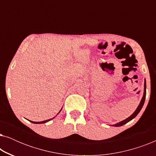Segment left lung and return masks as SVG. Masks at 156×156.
<instances>
[{
    "instance_id": "1",
    "label": "left lung",
    "mask_w": 156,
    "mask_h": 156,
    "mask_svg": "<svg viewBox=\"0 0 156 156\" xmlns=\"http://www.w3.org/2000/svg\"><path fill=\"white\" fill-rule=\"evenodd\" d=\"M146 80H145V82H144V96H143V97H142V99H141V101H140L139 105L138 106L137 108H136L135 112H134L133 113V114H131V116H130L129 117V118L126 119L125 120L121 121H120V122L116 123V124L112 125L113 126H116V127L121 126L126 124V123H128V122H129L130 121H131L132 119L135 118V117L138 114V113L140 112V111L141 110L143 106H144V102H145V99H146Z\"/></svg>"
}]
</instances>
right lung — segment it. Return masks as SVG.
Returning <instances> with one entry per match:
<instances>
[{"label":"right lung","instance_id":"right-lung-1","mask_svg":"<svg viewBox=\"0 0 156 156\" xmlns=\"http://www.w3.org/2000/svg\"><path fill=\"white\" fill-rule=\"evenodd\" d=\"M62 108H61V110H62ZM61 110L59 111V113L61 112ZM59 113H58V114H59ZM54 119V118H52V119H48V120L43 121H40V122H35V121H30V122H32V123H47V122H48L49 121L52 120V119Z\"/></svg>","mask_w":156,"mask_h":156}]
</instances>
